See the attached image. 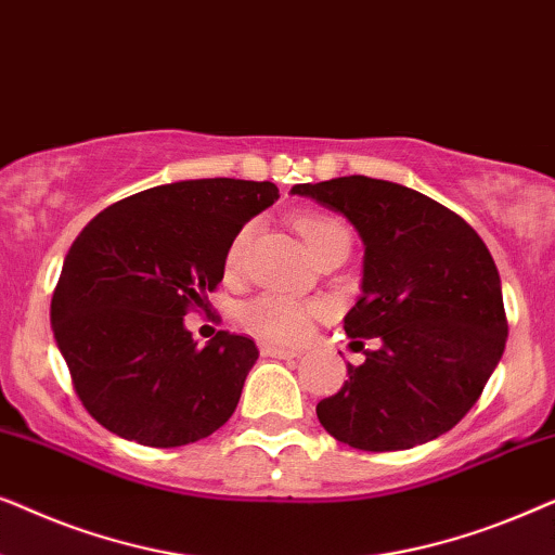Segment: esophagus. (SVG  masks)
<instances>
[{
	"instance_id": "1",
	"label": "esophagus",
	"mask_w": 555,
	"mask_h": 555,
	"mask_svg": "<svg viewBox=\"0 0 555 555\" xmlns=\"http://www.w3.org/2000/svg\"><path fill=\"white\" fill-rule=\"evenodd\" d=\"M260 351L264 356H272V359H295V356H300L298 348H285V346H275V344H262Z\"/></svg>"
}]
</instances>
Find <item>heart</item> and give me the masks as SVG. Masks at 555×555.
<instances>
[{
	"label": "heart",
	"instance_id": "obj_1",
	"mask_svg": "<svg viewBox=\"0 0 555 555\" xmlns=\"http://www.w3.org/2000/svg\"><path fill=\"white\" fill-rule=\"evenodd\" d=\"M295 230H298V234L308 245L310 253H313V257L321 253L325 245H331L333 240L351 237L344 222H338V219L333 217H323V215L298 217L295 219ZM249 240H253V224L242 227V230L234 234V240L230 242V249H227V270L240 268L242 257L247 253ZM323 313H325L323 302H302V300L287 298V295L268 293V295H260V298L249 300L247 306L240 310V318L249 331L257 333V336L280 340V344H295V340L308 336L313 318Z\"/></svg>",
	"mask_w": 555,
	"mask_h": 555
}]
</instances>
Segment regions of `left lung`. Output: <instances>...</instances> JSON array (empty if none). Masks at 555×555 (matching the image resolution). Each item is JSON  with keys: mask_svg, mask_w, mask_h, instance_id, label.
<instances>
[{"mask_svg": "<svg viewBox=\"0 0 555 555\" xmlns=\"http://www.w3.org/2000/svg\"><path fill=\"white\" fill-rule=\"evenodd\" d=\"M361 234V298L344 318L351 338H378L348 382L318 401L331 437L393 452L450 431L505 351L500 275L473 227L414 189L369 177L298 184ZM361 344V340H356Z\"/></svg>", "mask_w": 555, "mask_h": 555, "instance_id": "left-lung-1", "label": "left lung"}]
</instances>
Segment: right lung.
Instances as JSON below:
<instances>
[{
    "label": "right lung",
    "instance_id": "1",
    "mask_svg": "<svg viewBox=\"0 0 555 555\" xmlns=\"http://www.w3.org/2000/svg\"><path fill=\"white\" fill-rule=\"evenodd\" d=\"M278 196L270 181H173L90 219L65 257L50 321L98 424L146 447H181L230 420L260 351L230 331L199 348L184 315L207 310L234 234Z\"/></svg>",
    "mask_w": 555,
    "mask_h": 555
}]
</instances>
